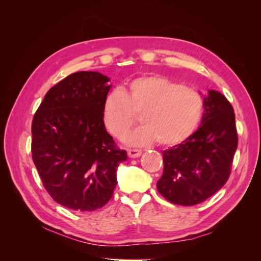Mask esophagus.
<instances>
[{
	"label": "esophagus",
	"instance_id": "obj_1",
	"mask_svg": "<svg viewBox=\"0 0 261 261\" xmlns=\"http://www.w3.org/2000/svg\"><path fill=\"white\" fill-rule=\"evenodd\" d=\"M141 150H138V149H129L127 151V154L129 158H138L141 155Z\"/></svg>",
	"mask_w": 261,
	"mask_h": 261
}]
</instances>
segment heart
I'll return each mask as SVG.
<instances>
[{
  "mask_svg": "<svg viewBox=\"0 0 261 261\" xmlns=\"http://www.w3.org/2000/svg\"><path fill=\"white\" fill-rule=\"evenodd\" d=\"M203 101L198 91L167 77L150 75L133 80L127 87L108 93L102 116L108 130L123 138L140 114L144 125L130 133L126 143L147 146L158 140L161 146L183 143L198 126Z\"/></svg>",
  "mask_w": 261,
  "mask_h": 261,
  "instance_id": "1",
  "label": "heart"
}]
</instances>
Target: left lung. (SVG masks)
Here are the masks:
<instances>
[{
	"label": "left lung",
	"mask_w": 261,
	"mask_h": 261,
	"mask_svg": "<svg viewBox=\"0 0 261 261\" xmlns=\"http://www.w3.org/2000/svg\"><path fill=\"white\" fill-rule=\"evenodd\" d=\"M200 126L183 143L164 150L163 174L156 188L165 199L194 206L224 186L230 176L238 133L233 107L222 93L203 96Z\"/></svg>",
	"instance_id": "left-lung-1"
}]
</instances>
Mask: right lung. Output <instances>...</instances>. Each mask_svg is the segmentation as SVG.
<instances>
[{
    "label": "right lung",
    "instance_id": "obj_1",
    "mask_svg": "<svg viewBox=\"0 0 261 261\" xmlns=\"http://www.w3.org/2000/svg\"><path fill=\"white\" fill-rule=\"evenodd\" d=\"M98 72H77L45 93L31 125V152L42 183L66 208L93 211L111 199L127 160L106 130L102 108L112 85Z\"/></svg>",
    "mask_w": 261,
    "mask_h": 261
}]
</instances>
